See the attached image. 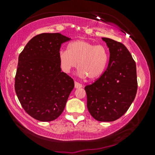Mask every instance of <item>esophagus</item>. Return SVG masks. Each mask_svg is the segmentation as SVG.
<instances>
[{"mask_svg":"<svg viewBox=\"0 0 155 155\" xmlns=\"http://www.w3.org/2000/svg\"><path fill=\"white\" fill-rule=\"evenodd\" d=\"M82 87V85L81 84L78 83V82H75V88L78 89V88H81Z\"/></svg>","mask_w":155,"mask_h":155,"instance_id":"1","label":"esophagus"}]
</instances>
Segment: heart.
<instances>
[{"mask_svg": "<svg viewBox=\"0 0 155 155\" xmlns=\"http://www.w3.org/2000/svg\"><path fill=\"white\" fill-rule=\"evenodd\" d=\"M60 66L63 72L69 73L78 66L81 78L94 80L102 75L109 61V51L103 45H96L84 40L71 42L67 50L58 53Z\"/></svg>", "mask_w": 155, "mask_h": 155, "instance_id": "1", "label": "heart"}]
</instances>
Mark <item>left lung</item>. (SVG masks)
<instances>
[{
    "instance_id": "8db88e82",
    "label": "left lung",
    "mask_w": 155,
    "mask_h": 155,
    "mask_svg": "<svg viewBox=\"0 0 155 155\" xmlns=\"http://www.w3.org/2000/svg\"><path fill=\"white\" fill-rule=\"evenodd\" d=\"M110 56L107 68L94 83L86 86L88 111L94 119L109 122L124 115L137 90L136 65L124 44L103 37Z\"/></svg>"
}]
</instances>
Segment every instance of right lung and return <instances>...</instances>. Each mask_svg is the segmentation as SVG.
Masks as SVG:
<instances>
[{"mask_svg":"<svg viewBox=\"0 0 155 155\" xmlns=\"http://www.w3.org/2000/svg\"><path fill=\"white\" fill-rule=\"evenodd\" d=\"M71 38L42 33L25 46L18 58L15 90L25 111L40 121L56 119L65 109L74 81L61 71L58 53Z\"/></svg>","mask_w":155,"mask_h":155,"instance_id":"right-lung-1","label":"right lung"}]
</instances>
